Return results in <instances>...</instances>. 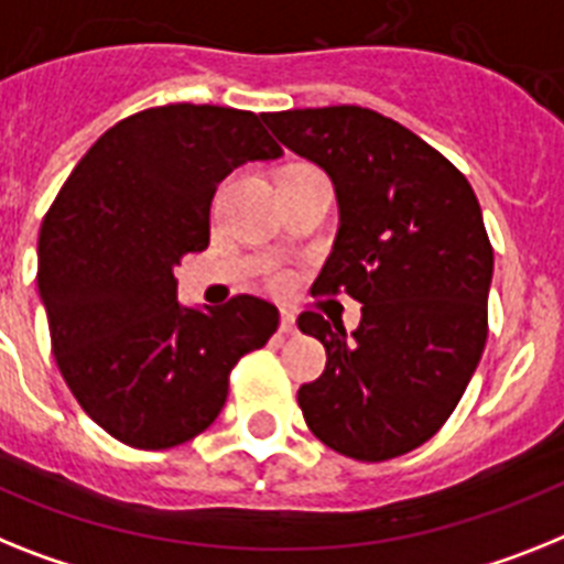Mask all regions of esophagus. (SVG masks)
Listing matches in <instances>:
<instances>
[{
	"mask_svg": "<svg viewBox=\"0 0 564 564\" xmlns=\"http://www.w3.org/2000/svg\"><path fill=\"white\" fill-rule=\"evenodd\" d=\"M281 333L283 335L295 333V312L292 310H281Z\"/></svg>",
	"mask_w": 564,
	"mask_h": 564,
	"instance_id": "esophagus-1",
	"label": "esophagus"
}]
</instances>
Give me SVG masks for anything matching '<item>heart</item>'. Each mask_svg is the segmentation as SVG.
<instances>
[{
	"mask_svg": "<svg viewBox=\"0 0 564 564\" xmlns=\"http://www.w3.org/2000/svg\"><path fill=\"white\" fill-rule=\"evenodd\" d=\"M263 281H267V286H272V290H286L292 283V272L290 269L278 267V263H269V267L263 269Z\"/></svg>",
	"mask_w": 564,
	"mask_h": 564,
	"instance_id": "heart-1",
	"label": "heart"
}]
</instances>
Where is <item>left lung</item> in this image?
<instances>
[{"label": "left lung", "mask_w": 564, "mask_h": 564, "mask_svg": "<svg viewBox=\"0 0 564 564\" xmlns=\"http://www.w3.org/2000/svg\"><path fill=\"white\" fill-rule=\"evenodd\" d=\"M286 149L335 183L340 229L312 295H349L361 324L304 312L326 370L297 390L315 438L355 462H387L451 419L487 340L494 246L476 192L442 151L361 106L263 113Z\"/></svg>", "instance_id": "8db88e82"}]
</instances>
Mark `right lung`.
<instances>
[{
	"instance_id": "1",
	"label": "right lung",
	"mask_w": 564,
	"mask_h": 564,
	"mask_svg": "<svg viewBox=\"0 0 564 564\" xmlns=\"http://www.w3.org/2000/svg\"><path fill=\"white\" fill-rule=\"evenodd\" d=\"M281 154L252 111L145 108L99 137L51 203L36 267L51 349L74 399L117 442H192L224 410L235 364L278 329V310L254 295L180 306L174 267L209 246L217 183Z\"/></svg>"
}]
</instances>
